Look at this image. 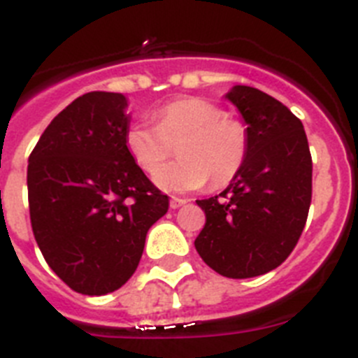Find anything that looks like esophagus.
<instances>
[{
    "instance_id": "1",
    "label": "esophagus",
    "mask_w": 358,
    "mask_h": 358,
    "mask_svg": "<svg viewBox=\"0 0 358 358\" xmlns=\"http://www.w3.org/2000/svg\"><path fill=\"white\" fill-rule=\"evenodd\" d=\"M186 204V199H181V197H172L170 199V208L172 210H177V208H181Z\"/></svg>"
}]
</instances>
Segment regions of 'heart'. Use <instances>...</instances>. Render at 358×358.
I'll return each mask as SVG.
<instances>
[{"instance_id": "b5f03b06", "label": "heart", "mask_w": 358, "mask_h": 358, "mask_svg": "<svg viewBox=\"0 0 358 358\" xmlns=\"http://www.w3.org/2000/svg\"><path fill=\"white\" fill-rule=\"evenodd\" d=\"M154 120L156 125L132 123L125 132V145L145 172H154L177 145L181 159L154 173L161 189L194 192L210 177L213 186H224L242 170L249 150L248 127L226 116L217 103L197 96L179 98L159 107Z\"/></svg>"}]
</instances>
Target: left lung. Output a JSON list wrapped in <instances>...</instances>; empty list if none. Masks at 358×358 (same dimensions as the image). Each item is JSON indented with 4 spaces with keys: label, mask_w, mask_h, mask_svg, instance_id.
<instances>
[{
    "label": "left lung",
    "mask_w": 358,
    "mask_h": 358,
    "mask_svg": "<svg viewBox=\"0 0 358 358\" xmlns=\"http://www.w3.org/2000/svg\"><path fill=\"white\" fill-rule=\"evenodd\" d=\"M226 98L248 125V157L222 194L197 201L206 224L195 249L215 273L243 280L296 248L312 201V156L301 120L276 98L249 85H233Z\"/></svg>",
    "instance_id": "obj_1"
}]
</instances>
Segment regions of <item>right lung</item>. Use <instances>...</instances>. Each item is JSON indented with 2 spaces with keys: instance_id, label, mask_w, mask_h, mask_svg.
Instances as JSON below:
<instances>
[{
  "instance_id": "add662e5",
  "label": "right lung",
  "mask_w": 358,
  "mask_h": 358,
  "mask_svg": "<svg viewBox=\"0 0 358 358\" xmlns=\"http://www.w3.org/2000/svg\"><path fill=\"white\" fill-rule=\"evenodd\" d=\"M122 93L93 91L52 120L28 159L34 236L69 289L103 296L127 283L145 238L169 211L125 145L131 123Z\"/></svg>"
}]
</instances>
